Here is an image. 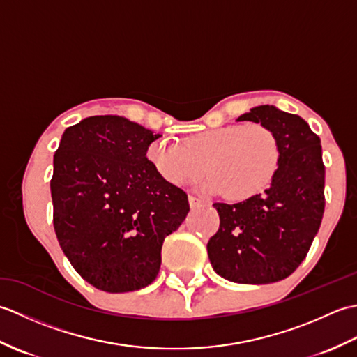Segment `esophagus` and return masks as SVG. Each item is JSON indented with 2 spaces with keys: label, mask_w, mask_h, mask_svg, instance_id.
Instances as JSON below:
<instances>
[{
  "label": "esophagus",
  "mask_w": 357,
  "mask_h": 357,
  "mask_svg": "<svg viewBox=\"0 0 357 357\" xmlns=\"http://www.w3.org/2000/svg\"><path fill=\"white\" fill-rule=\"evenodd\" d=\"M188 202H190V207H198V206H201L204 201L201 198H198V196L188 195Z\"/></svg>",
  "instance_id": "esophagus-1"
}]
</instances>
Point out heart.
Instances as JSON below:
<instances>
[{
    "instance_id": "heart-1",
    "label": "heart",
    "mask_w": 357,
    "mask_h": 357,
    "mask_svg": "<svg viewBox=\"0 0 357 357\" xmlns=\"http://www.w3.org/2000/svg\"><path fill=\"white\" fill-rule=\"evenodd\" d=\"M147 158L165 183L184 185L204 173V190L245 201L267 190L276 178L282 149L276 133L262 124L225 126L185 138L184 142L159 139Z\"/></svg>"
}]
</instances>
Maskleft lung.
Segmentation results:
<instances>
[{"instance_id":"1","label":"left lung","mask_w":357,"mask_h":357,"mask_svg":"<svg viewBox=\"0 0 357 357\" xmlns=\"http://www.w3.org/2000/svg\"><path fill=\"white\" fill-rule=\"evenodd\" d=\"M238 121L276 133L282 159L265 193L238 204L216 202L219 230L207 244L219 276L238 284H271L288 278L305 259L325 210L321 139L304 119L259 105Z\"/></svg>"}]
</instances>
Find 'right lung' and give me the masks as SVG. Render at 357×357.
<instances>
[{"instance_id": "1", "label": "right lung", "mask_w": 357, "mask_h": 357, "mask_svg": "<svg viewBox=\"0 0 357 357\" xmlns=\"http://www.w3.org/2000/svg\"><path fill=\"white\" fill-rule=\"evenodd\" d=\"M159 136L123 116H90L66 128L53 156L56 238L98 290L126 293L153 282L164 239L190 210L187 193L149 161Z\"/></svg>"}]
</instances>
